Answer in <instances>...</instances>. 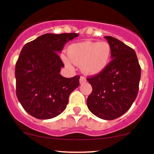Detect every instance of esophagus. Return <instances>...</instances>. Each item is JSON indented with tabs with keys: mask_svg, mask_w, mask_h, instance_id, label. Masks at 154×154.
Listing matches in <instances>:
<instances>
[{
	"mask_svg": "<svg viewBox=\"0 0 154 154\" xmlns=\"http://www.w3.org/2000/svg\"><path fill=\"white\" fill-rule=\"evenodd\" d=\"M85 82H86V77L81 76V77H80V83H85Z\"/></svg>",
	"mask_w": 154,
	"mask_h": 154,
	"instance_id": "obj_1",
	"label": "esophagus"
}]
</instances>
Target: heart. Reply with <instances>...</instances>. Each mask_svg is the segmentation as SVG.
Masks as SVG:
<instances>
[{"mask_svg": "<svg viewBox=\"0 0 154 154\" xmlns=\"http://www.w3.org/2000/svg\"><path fill=\"white\" fill-rule=\"evenodd\" d=\"M68 53V56H62V59L68 66H72L73 62L81 65L82 71L85 74L95 75L107 66L111 56V48L105 41H85L70 46Z\"/></svg>", "mask_w": 154, "mask_h": 154, "instance_id": "1", "label": "heart"}]
</instances>
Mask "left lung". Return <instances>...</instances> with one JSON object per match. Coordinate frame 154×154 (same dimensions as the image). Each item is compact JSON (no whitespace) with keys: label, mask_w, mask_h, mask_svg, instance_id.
<instances>
[{"label":"left lung","mask_w":154,"mask_h":154,"mask_svg":"<svg viewBox=\"0 0 154 154\" xmlns=\"http://www.w3.org/2000/svg\"><path fill=\"white\" fill-rule=\"evenodd\" d=\"M104 38L111 48L112 60L104 71L87 78L92 91L86 104L96 117L112 120L124 114L136 98L141 67L133 49L110 36Z\"/></svg>","instance_id":"left-lung-1"}]
</instances>
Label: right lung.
<instances>
[{"mask_svg":"<svg viewBox=\"0 0 154 154\" xmlns=\"http://www.w3.org/2000/svg\"><path fill=\"white\" fill-rule=\"evenodd\" d=\"M78 35L45 34L22 47L15 69L16 96L32 117L40 120L57 117L80 85L78 75L66 78L59 74L65 65L58 54Z\"/></svg>","mask_w":154,"mask_h":154,"instance_id":"right-lung-1","label":"right lung"}]
</instances>
